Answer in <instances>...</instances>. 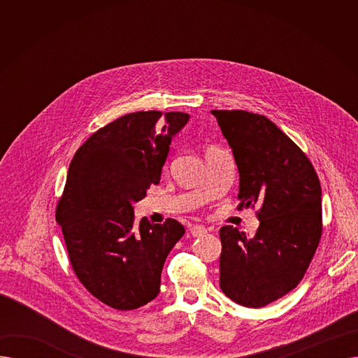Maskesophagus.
Listing matches in <instances>:
<instances>
[{"label":"esophagus","instance_id":"obj_1","mask_svg":"<svg viewBox=\"0 0 358 358\" xmlns=\"http://www.w3.org/2000/svg\"><path fill=\"white\" fill-rule=\"evenodd\" d=\"M190 234H192V236L199 238V236H203V235L208 234V229L201 227V224H194V227L190 228Z\"/></svg>","mask_w":358,"mask_h":358}]
</instances>
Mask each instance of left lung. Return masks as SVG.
<instances>
[{"instance_id": "8db88e82", "label": "left lung", "mask_w": 358, "mask_h": 358, "mask_svg": "<svg viewBox=\"0 0 358 358\" xmlns=\"http://www.w3.org/2000/svg\"><path fill=\"white\" fill-rule=\"evenodd\" d=\"M239 171L238 209L258 206L252 236L219 231L220 289L238 305L262 308L302 281L322 236L321 182L306 154L266 116L212 110Z\"/></svg>"}]
</instances>
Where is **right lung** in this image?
I'll return each instance as SVG.
<instances>
[{
    "instance_id": "add662e5",
    "label": "right lung",
    "mask_w": 358,
    "mask_h": 358,
    "mask_svg": "<svg viewBox=\"0 0 358 358\" xmlns=\"http://www.w3.org/2000/svg\"><path fill=\"white\" fill-rule=\"evenodd\" d=\"M129 113L92 134L75 152L56 206L81 285L104 305L131 310L159 293L164 262L185 229L176 219H135L134 204L161 180L169 143L189 122L181 111Z\"/></svg>"
}]
</instances>
